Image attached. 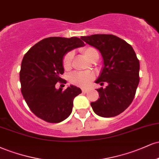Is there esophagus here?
<instances>
[{"mask_svg": "<svg viewBox=\"0 0 159 159\" xmlns=\"http://www.w3.org/2000/svg\"><path fill=\"white\" fill-rule=\"evenodd\" d=\"M82 92L87 93V88H83V89H82Z\"/></svg>", "mask_w": 159, "mask_h": 159, "instance_id": "esophagus-1", "label": "esophagus"}]
</instances>
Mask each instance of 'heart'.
Here are the masks:
<instances>
[{
    "mask_svg": "<svg viewBox=\"0 0 159 159\" xmlns=\"http://www.w3.org/2000/svg\"><path fill=\"white\" fill-rule=\"evenodd\" d=\"M82 54L90 62H96L99 57L98 51L93 47H86L81 49ZM73 58V53L69 52L65 54L63 58V66L66 70H69L72 66V61ZM93 75L90 72H75L69 75V81L72 84L79 86L86 87L93 79Z\"/></svg>",
    "mask_w": 159,
    "mask_h": 159,
    "instance_id": "b5f03b06",
    "label": "heart"
}]
</instances>
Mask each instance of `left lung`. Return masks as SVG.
Wrapping results in <instances>:
<instances>
[{
	"label": "left lung",
	"instance_id": "1",
	"mask_svg": "<svg viewBox=\"0 0 159 159\" xmlns=\"http://www.w3.org/2000/svg\"><path fill=\"white\" fill-rule=\"evenodd\" d=\"M81 39L97 48L104 62L96 83H106L107 86L97 89L99 98L91 102V107L102 117L117 116L131 105L135 96L140 81L139 60L129 43L112 34H94Z\"/></svg>",
	"mask_w": 159,
	"mask_h": 159
}]
</instances>
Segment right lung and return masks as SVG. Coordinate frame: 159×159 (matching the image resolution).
Wrapping results in <instances>:
<instances>
[{
	"mask_svg": "<svg viewBox=\"0 0 159 159\" xmlns=\"http://www.w3.org/2000/svg\"><path fill=\"white\" fill-rule=\"evenodd\" d=\"M84 45L78 37H48L31 47L24 56L19 72L21 91L30 111L48 123L63 121L71 114L75 96L81 90L71 85L65 90L56 89L64 72L63 56Z\"/></svg>",
	"mask_w": 159,
	"mask_h": 159,
	"instance_id": "right-lung-1",
	"label": "right lung"
}]
</instances>
